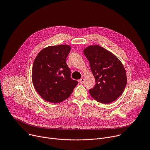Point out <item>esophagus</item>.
I'll use <instances>...</instances> for the list:
<instances>
[{"label":"esophagus","instance_id":"esophagus-1","mask_svg":"<svg viewBox=\"0 0 150 150\" xmlns=\"http://www.w3.org/2000/svg\"><path fill=\"white\" fill-rule=\"evenodd\" d=\"M79 83H80V84H83V83H84V79H83V78L80 79L79 80Z\"/></svg>","mask_w":150,"mask_h":150}]
</instances>
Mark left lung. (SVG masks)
Masks as SVG:
<instances>
[{"label": "left lung", "instance_id": "obj_1", "mask_svg": "<svg viewBox=\"0 0 150 150\" xmlns=\"http://www.w3.org/2000/svg\"><path fill=\"white\" fill-rule=\"evenodd\" d=\"M95 85L89 92L92 98L102 103L115 100L124 92L127 85L126 71L120 60L112 53L99 45L84 50Z\"/></svg>", "mask_w": 150, "mask_h": 150}]
</instances>
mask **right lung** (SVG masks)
Segmentation results:
<instances>
[{
  "label": "right lung",
  "instance_id": "right-lung-1",
  "mask_svg": "<svg viewBox=\"0 0 150 150\" xmlns=\"http://www.w3.org/2000/svg\"><path fill=\"white\" fill-rule=\"evenodd\" d=\"M71 48L67 45L50 46L36 57L32 71L34 86L42 98L51 103L67 99L78 81L71 78L66 58Z\"/></svg>",
  "mask_w": 150,
  "mask_h": 150
}]
</instances>
